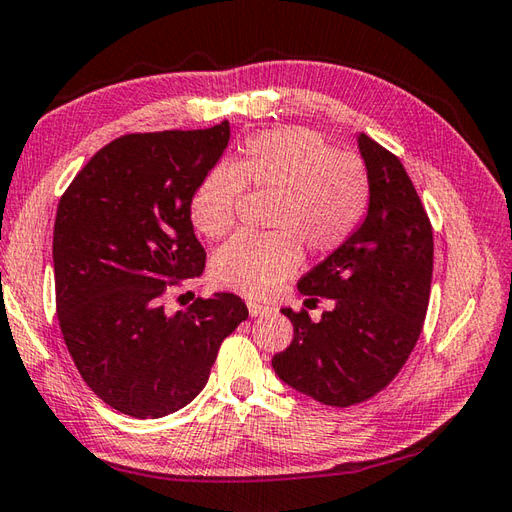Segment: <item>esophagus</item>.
Listing matches in <instances>:
<instances>
[{
    "label": "esophagus",
    "instance_id": "1",
    "mask_svg": "<svg viewBox=\"0 0 512 512\" xmlns=\"http://www.w3.org/2000/svg\"><path fill=\"white\" fill-rule=\"evenodd\" d=\"M247 309H249V316L258 318V316H271L274 314V307H267V305H258V302H247Z\"/></svg>",
    "mask_w": 512,
    "mask_h": 512
}]
</instances>
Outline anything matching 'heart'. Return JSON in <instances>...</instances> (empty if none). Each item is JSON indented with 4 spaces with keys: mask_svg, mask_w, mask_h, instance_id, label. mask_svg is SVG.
<instances>
[{
    "mask_svg": "<svg viewBox=\"0 0 512 512\" xmlns=\"http://www.w3.org/2000/svg\"><path fill=\"white\" fill-rule=\"evenodd\" d=\"M243 187L271 194L274 234H241L216 252L212 280L247 298H267L311 256L338 252L358 232L369 207V174L356 154L331 150L318 132L278 128L249 137L234 165H214L190 201L196 232L221 241L236 223Z\"/></svg>",
    "mask_w": 512,
    "mask_h": 512,
    "instance_id": "obj_1",
    "label": "heart"
}]
</instances>
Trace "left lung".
Here are the masks:
<instances>
[{
  "instance_id": "left-lung-1",
  "label": "left lung",
  "mask_w": 512,
  "mask_h": 512,
  "mask_svg": "<svg viewBox=\"0 0 512 512\" xmlns=\"http://www.w3.org/2000/svg\"><path fill=\"white\" fill-rule=\"evenodd\" d=\"M369 212L349 243L298 280L309 300L331 298L320 322L283 314L294 340L271 358L278 378L327 406L360 404L400 373L422 333L433 278V227L398 156L358 137Z\"/></svg>"
}]
</instances>
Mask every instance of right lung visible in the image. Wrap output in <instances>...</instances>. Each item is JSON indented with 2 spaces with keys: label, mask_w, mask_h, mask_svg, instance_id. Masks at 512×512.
I'll return each instance as SVG.
<instances>
[{
  "label": "right lung",
  "mask_w": 512,
  "mask_h": 512,
  "mask_svg": "<svg viewBox=\"0 0 512 512\" xmlns=\"http://www.w3.org/2000/svg\"><path fill=\"white\" fill-rule=\"evenodd\" d=\"M229 123L123 134L72 179L52 260L59 327L81 378L112 409L154 420L203 391L221 342L249 311L234 294L168 314L165 296L205 269L190 201Z\"/></svg>",
  "instance_id": "1"
}]
</instances>
